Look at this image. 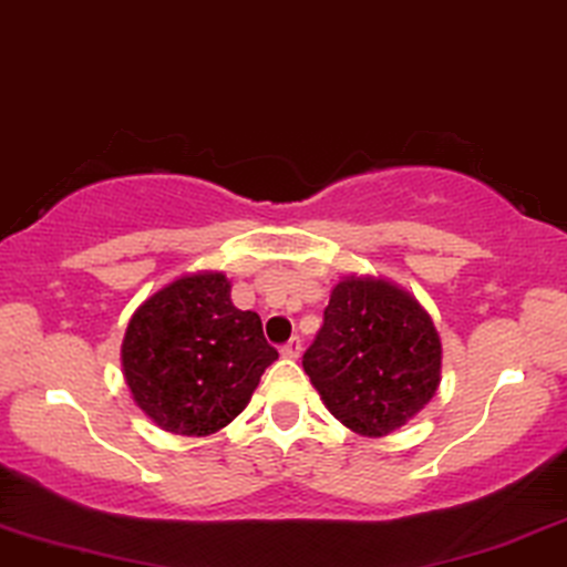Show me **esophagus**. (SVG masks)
Wrapping results in <instances>:
<instances>
[{
	"instance_id": "obj_1",
	"label": "esophagus",
	"mask_w": 567,
	"mask_h": 567,
	"mask_svg": "<svg viewBox=\"0 0 567 567\" xmlns=\"http://www.w3.org/2000/svg\"><path fill=\"white\" fill-rule=\"evenodd\" d=\"M282 358H290V360H298L300 352H303V342H300V337H292L288 344H282Z\"/></svg>"
}]
</instances>
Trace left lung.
<instances>
[{"instance_id": "1", "label": "left lung", "mask_w": 567, "mask_h": 567, "mask_svg": "<svg viewBox=\"0 0 567 567\" xmlns=\"http://www.w3.org/2000/svg\"><path fill=\"white\" fill-rule=\"evenodd\" d=\"M303 368L342 425L381 437L435 396L441 337L410 292L386 279L347 277L331 290Z\"/></svg>"}]
</instances>
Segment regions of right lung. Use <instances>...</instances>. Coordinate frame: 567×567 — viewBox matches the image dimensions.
<instances>
[{
  "label": "right lung",
  "mask_w": 567,
  "mask_h": 567,
  "mask_svg": "<svg viewBox=\"0 0 567 567\" xmlns=\"http://www.w3.org/2000/svg\"><path fill=\"white\" fill-rule=\"evenodd\" d=\"M275 360L259 313L233 306L223 271L157 290L134 311L121 344L134 402L176 435H209L236 420Z\"/></svg>",
  "instance_id": "1"
}]
</instances>
